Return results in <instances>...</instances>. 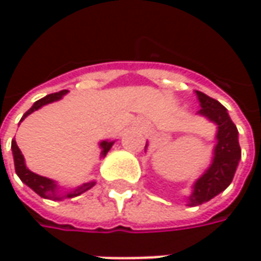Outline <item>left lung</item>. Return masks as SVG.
Instances as JSON below:
<instances>
[{"mask_svg": "<svg viewBox=\"0 0 261 261\" xmlns=\"http://www.w3.org/2000/svg\"><path fill=\"white\" fill-rule=\"evenodd\" d=\"M200 101V116L216 125V144L214 146L212 163L192 187L187 197V206H199L224 192L231 185L238 163L241 160V148L238 142V130L224 106L218 100L196 91ZM148 144L145 145V149Z\"/></svg>", "mask_w": 261, "mask_h": 261, "instance_id": "left-lung-1", "label": "left lung"}]
</instances>
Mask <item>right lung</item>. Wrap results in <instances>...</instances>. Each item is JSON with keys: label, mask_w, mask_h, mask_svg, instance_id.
I'll use <instances>...</instances> for the list:
<instances>
[{"label": "right lung", "mask_w": 261, "mask_h": 261, "mask_svg": "<svg viewBox=\"0 0 261 261\" xmlns=\"http://www.w3.org/2000/svg\"><path fill=\"white\" fill-rule=\"evenodd\" d=\"M68 91L66 90H62L59 93H54V94H49L37 100L35 105L32 106L27 112H25L21 120H24L25 117L29 115H32L33 112L39 110L40 107L49 105V103H54V101H58L61 100L64 95L66 94ZM20 120V122H21ZM115 141H101L100 142V156L103 158L106 156V154L110 151V148L113 146ZM11 149H13V158H14V167H15V173L20 177V180L24 183L25 186H29L33 192H36L40 197H45V199H50V200H62V199H71V197H75V196H80L81 193H84L87 190H90L93 186L95 185V181H88V183H84V185L78 186L75 189H62L61 186L56 183L55 180L52 178H47V177H43V175H39L30 171L27 167H25L24 156L21 154L20 148L17 146V142L15 139H13L11 142Z\"/></svg>", "instance_id": "right-lung-1"}]
</instances>
